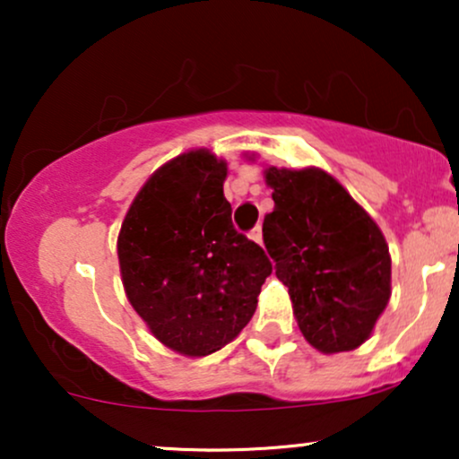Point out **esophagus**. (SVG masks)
<instances>
[{
	"mask_svg": "<svg viewBox=\"0 0 459 459\" xmlns=\"http://www.w3.org/2000/svg\"><path fill=\"white\" fill-rule=\"evenodd\" d=\"M250 239H255L256 244H263V229H261V224H256L255 229L250 230Z\"/></svg>",
	"mask_w": 459,
	"mask_h": 459,
	"instance_id": "1",
	"label": "esophagus"
}]
</instances>
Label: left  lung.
I'll return each instance as SVG.
<instances>
[{
	"label": "left lung",
	"instance_id": "8db88e82",
	"mask_svg": "<svg viewBox=\"0 0 459 459\" xmlns=\"http://www.w3.org/2000/svg\"><path fill=\"white\" fill-rule=\"evenodd\" d=\"M265 183L273 212L263 220V241L304 339L324 354L356 350L391 299L380 226L319 168L270 166Z\"/></svg>",
	"mask_w": 459,
	"mask_h": 459
}]
</instances>
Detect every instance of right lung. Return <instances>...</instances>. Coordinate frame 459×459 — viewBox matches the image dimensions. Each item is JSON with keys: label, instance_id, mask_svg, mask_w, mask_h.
<instances>
[{"label": "right lung", "instance_id": "obj_1", "mask_svg": "<svg viewBox=\"0 0 459 459\" xmlns=\"http://www.w3.org/2000/svg\"><path fill=\"white\" fill-rule=\"evenodd\" d=\"M226 161L183 152L151 175L118 235L125 293L157 341L183 356L222 350L252 319L272 273L265 250L237 233Z\"/></svg>", "mask_w": 459, "mask_h": 459}]
</instances>
